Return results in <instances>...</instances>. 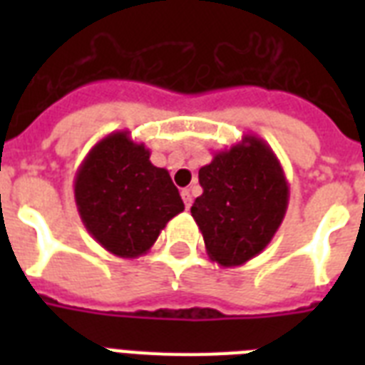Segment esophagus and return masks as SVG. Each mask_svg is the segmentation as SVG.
Wrapping results in <instances>:
<instances>
[{
  "label": "esophagus",
  "mask_w": 365,
  "mask_h": 365,
  "mask_svg": "<svg viewBox=\"0 0 365 365\" xmlns=\"http://www.w3.org/2000/svg\"><path fill=\"white\" fill-rule=\"evenodd\" d=\"M182 199H183V205H185V208H189V206H191V202H193V195H191V191H189V189H183Z\"/></svg>",
  "instance_id": "34e87169"
}]
</instances>
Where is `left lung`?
<instances>
[{"mask_svg":"<svg viewBox=\"0 0 365 365\" xmlns=\"http://www.w3.org/2000/svg\"><path fill=\"white\" fill-rule=\"evenodd\" d=\"M202 195L191 216L205 239L206 254L222 267H239L269 246L288 208L289 187L282 165L267 142L242 136L216 151L199 170Z\"/></svg>","mask_w":365,"mask_h":365,"instance_id":"obj_1","label":"left lung"}]
</instances>
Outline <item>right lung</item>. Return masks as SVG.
Instances as JSON below:
<instances>
[{
  "label": "right lung",
  "instance_id": "right-lung-1",
  "mask_svg": "<svg viewBox=\"0 0 365 365\" xmlns=\"http://www.w3.org/2000/svg\"><path fill=\"white\" fill-rule=\"evenodd\" d=\"M73 193L91 237L125 259L145 254L166 223L183 212L168 170L151 165L149 149L128 130L111 132L88 151Z\"/></svg>",
  "mask_w": 365,
  "mask_h": 365
}]
</instances>
